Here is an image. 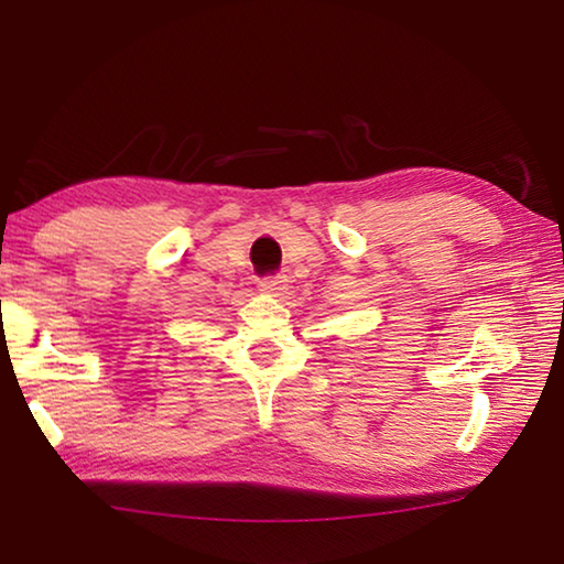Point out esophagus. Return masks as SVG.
Returning a JSON list of instances; mask_svg holds the SVG:
<instances>
[{
    "label": "esophagus",
    "mask_w": 564,
    "mask_h": 564,
    "mask_svg": "<svg viewBox=\"0 0 564 564\" xmlns=\"http://www.w3.org/2000/svg\"><path fill=\"white\" fill-rule=\"evenodd\" d=\"M259 291L269 295H283L289 291V279L285 275H269V279L259 281Z\"/></svg>",
    "instance_id": "34e87169"
}]
</instances>
